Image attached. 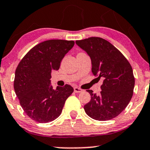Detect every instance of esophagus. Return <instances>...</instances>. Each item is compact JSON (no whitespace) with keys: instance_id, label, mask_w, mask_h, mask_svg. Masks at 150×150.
Here are the masks:
<instances>
[{"instance_id":"1","label":"esophagus","mask_w":150,"mask_h":150,"mask_svg":"<svg viewBox=\"0 0 150 150\" xmlns=\"http://www.w3.org/2000/svg\"><path fill=\"white\" fill-rule=\"evenodd\" d=\"M74 92H75V93H80V92H82V89L79 88V87H74Z\"/></svg>"}]
</instances>
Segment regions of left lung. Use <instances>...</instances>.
<instances>
[{"label": "left lung", "instance_id": "8db88e82", "mask_svg": "<svg viewBox=\"0 0 150 150\" xmlns=\"http://www.w3.org/2000/svg\"><path fill=\"white\" fill-rule=\"evenodd\" d=\"M75 43L90 57L93 75L104 78L99 94L87 90L91 99L84 109L94 120L113 119L128 106L133 94L135 77L131 65L119 50L101 37H89Z\"/></svg>", "mask_w": 150, "mask_h": 150}]
</instances>
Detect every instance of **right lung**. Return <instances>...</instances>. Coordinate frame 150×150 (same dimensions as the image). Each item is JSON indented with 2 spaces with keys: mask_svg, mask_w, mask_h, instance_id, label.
I'll return each mask as SVG.
<instances>
[{
  "mask_svg": "<svg viewBox=\"0 0 150 150\" xmlns=\"http://www.w3.org/2000/svg\"><path fill=\"white\" fill-rule=\"evenodd\" d=\"M74 41L51 39L34 46L22 58L15 74L14 89L20 106L32 120L41 123L53 121L61 115L65 101L73 92L69 85L50 86L51 70H58Z\"/></svg>",
  "mask_w": 150,
  "mask_h": 150,
  "instance_id": "1",
  "label": "right lung"
}]
</instances>
